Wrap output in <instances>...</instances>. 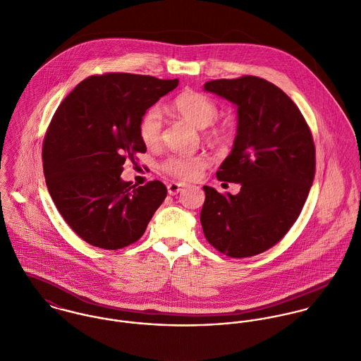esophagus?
Segmentation results:
<instances>
[{"label":"esophagus","mask_w":361,"mask_h":361,"mask_svg":"<svg viewBox=\"0 0 361 361\" xmlns=\"http://www.w3.org/2000/svg\"><path fill=\"white\" fill-rule=\"evenodd\" d=\"M185 188V185L183 183H178V182H171L169 185H168V193L171 195V196H175V195H178L179 192H182V189Z\"/></svg>","instance_id":"1"}]
</instances>
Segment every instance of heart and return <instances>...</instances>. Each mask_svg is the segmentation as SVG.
Returning a JSON list of instances; mask_svg holds the SVG:
<instances>
[{"label": "heart", "mask_w": 361, "mask_h": 361, "mask_svg": "<svg viewBox=\"0 0 361 361\" xmlns=\"http://www.w3.org/2000/svg\"><path fill=\"white\" fill-rule=\"evenodd\" d=\"M171 109L193 126L199 129L206 127L204 136L211 143L225 145L229 140V133L225 128L211 125L218 118V106L204 94L186 90L173 99ZM161 129V111L158 106H152L142 115L137 126L139 137L146 147H155L159 143ZM209 164L211 159L204 153L175 154L169 155L161 164V169L179 180H196Z\"/></svg>", "instance_id": "1"}]
</instances>
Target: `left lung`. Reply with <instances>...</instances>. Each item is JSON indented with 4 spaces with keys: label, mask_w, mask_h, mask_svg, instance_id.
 I'll return each instance as SVG.
<instances>
[{
    "label": "left lung",
    "mask_w": 361,
    "mask_h": 361,
    "mask_svg": "<svg viewBox=\"0 0 361 361\" xmlns=\"http://www.w3.org/2000/svg\"><path fill=\"white\" fill-rule=\"evenodd\" d=\"M204 90L238 106V135L216 178L242 188L236 196L203 188V232L218 252L252 257L275 246L302 212L315 173L312 135L298 105L265 79H216Z\"/></svg>",
    "instance_id": "1"
}]
</instances>
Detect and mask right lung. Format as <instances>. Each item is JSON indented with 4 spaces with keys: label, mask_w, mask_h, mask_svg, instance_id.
Masks as SVG:
<instances>
[{
    "label": "right lung",
    "mask_w": 361,
    "mask_h": 361,
    "mask_svg": "<svg viewBox=\"0 0 361 361\" xmlns=\"http://www.w3.org/2000/svg\"><path fill=\"white\" fill-rule=\"evenodd\" d=\"M133 73L93 75L56 108L43 142V168L52 202L85 242L118 250L137 242L166 197L159 180L123 182L126 159L136 162L146 146L142 115L178 86Z\"/></svg>",
    "instance_id": "1"
}]
</instances>
